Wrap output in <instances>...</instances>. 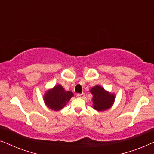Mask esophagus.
Returning a JSON list of instances; mask_svg holds the SVG:
<instances>
[{"label": "esophagus", "instance_id": "34e87169", "mask_svg": "<svg viewBox=\"0 0 154 154\" xmlns=\"http://www.w3.org/2000/svg\"><path fill=\"white\" fill-rule=\"evenodd\" d=\"M76 97H79V98H83L84 97H85V93H83H83H81V94L79 93V94H76Z\"/></svg>", "mask_w": 154, "mask_h": 154}]
</instances>
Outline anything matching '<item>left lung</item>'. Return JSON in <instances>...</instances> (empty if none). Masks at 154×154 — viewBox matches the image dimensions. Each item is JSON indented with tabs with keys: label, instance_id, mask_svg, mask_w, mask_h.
Wrapping results in <instances>:
<instances>
[{
	"label": "left lung",
	"instance_id": "obj_1",
	"mask_svg": "<svg viewBox=\"0 0 154 154\" xmlns=\"http://www.w3.org/2000/svg\"><path fill=\"white\" fill-rule=\"evenodd\" d=\"M92 94L93 108L98 111H106L110 109L115 101L114 94L105 90L100 85H96L90 89Z\"/></svg>",
	"mask_w": 154,
	"mask_h": 154
}]
</instances>
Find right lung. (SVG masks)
<instances>
[{
	"label": "right lung",
	"mask_w": 154,
	"mask_h": 154,
	"mask_svg": "<svg viewBox=\"0 0 154 154\" xmlns=\"http://www.w3.org/2000/svg\"><path fill=\"white\" fill-rule=\"evenodd\" d=\"M73 96L72 92L65 91L62 85H58L46 92L43 99L48 108L54 111H60L66 106Z\"/></svg>",
	"instance_id": "right-lung-1"
}]
</instances>
